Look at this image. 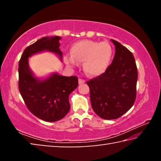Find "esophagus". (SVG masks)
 Returning a JSON list of instances; mask_svg holds the SVG:
<instances>
[{
    "instance_id": "34e87169",
    "label": "esophagus",
    "mask_w": 161,
    "mask_h": 161,
    "mask_svg": "<svg viewBox=\"0 0 161 161\" xmlns=\"http://www.w3.org/2000/svg\"><path fill=\"white\" fill-rule=\"evenodd\" d=\"M84 82H85V80H83V79H81V78L79 79V84H83Z\"/></svg>"
}]
</instances>
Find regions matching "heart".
<instances>
[{
    "instance_id": "1",
    "label": "heart",
    "mask_w": 161,
    "mask_h": 161,
    "mask_svg": "<svg viewBox=\"0 0 161 161\" xmlns=\"http://www.w3.org/2000/svg\"><path fill=\"white\" fill-rule=\"evenodd\" d=\"M71 56L65 58V62L71 66L77 62H83L84 72L96 77L105 72L113 57V49L107 42L81 40L75 43L70 50Z\"/></svg>"
}]
</instances>
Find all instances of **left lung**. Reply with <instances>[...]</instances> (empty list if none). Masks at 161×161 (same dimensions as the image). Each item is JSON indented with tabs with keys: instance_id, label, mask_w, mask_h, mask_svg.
<instances>
[{
	"instance_id": "obj_1",
	"label": "left lung",
	"mask_w": 161,
	"mask_h": 161,
	"mask_svg": "<svg viewBox=\"0 0 161 161\" xmlns=\"http://www.w3.org/2000/svg\"><path fill=\"white\" fill-rule=\"evenodd\" d=\"M116 53L107 69L86 83L95 113L103 119H116L132 107L136 98L138 71L130 51L111 39Z\"/></svg>"
}]
</instances>
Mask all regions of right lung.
I'll return each mask as SVG.
<instances>
[{
    "label": "right lung",
    "mask_w": 161,
    "mask_h": 161,
    "mask_svg": "<svg viewBox=\"0 0 161 161\" xmlns=\"http://www.w3.org/2000/svg\"><path fill=\"white\" fill-rule=\"evenodd\" d=\"M60 37H42L27 47L18 64V88L27 108L37 118L48 122L59 121L70 109L69 96L78 86L77 76L64 77L54 74L47 80L40 81L29 69L28 58L39 52L48 50L58 54Z\"/></svg>",
    "instance_id": "obj_1"
}]
</instances>
